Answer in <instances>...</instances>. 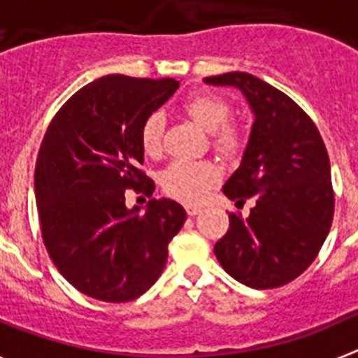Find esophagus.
<instances>
[{
    "label": "esophagus",
    "instance_id": "obj_1",
    "mask_svg": "<svg viewBox=\"0 0 358 358\" xmlns=\"http://www.w3.org/2000/svg\"><path fill=\"white\" fill-rule=\"evenodd\" d=\"M186 213L189 217H195V215L201 213V206H195V204H186Z\"/></svg>",
    "mask_w": 358,
    "mask_h": 358
}]
</instances>
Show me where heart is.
<instances>
[{
    "label": "heart",
    "instance_id": "b5f03b06",
    "mask_svg": "<svg viewBox=\"0 0 358 358\" xmlns=\"http://www.w3.org/2000/svg\"><path fill=\"white\" fill-rule=\"evenodd\" d=\"M189 118L211 132L215 152L224 157H238L248 145V129L231 122L233 107L226 98L211 93L194 94L185 102ZM164 118L161 113L145 116L140 127V143L145 156L157 157L163 152ZM161 188L166 195L182 202H201L220 181V169L211 161H173L161 173Z\"/></svg>",
    "mask_w": 358,
    "mask_h": 358
}]
</instances>
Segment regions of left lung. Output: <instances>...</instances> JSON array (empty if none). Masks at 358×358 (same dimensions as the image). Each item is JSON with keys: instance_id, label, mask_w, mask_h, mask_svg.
<instances>
[{"instance_id": "left-lung-1", "label": "left lung", "mask_w": 358, "mask_h": 358, "mask_svg": "<svg viewBox=\"0 0 358 358\" xmlns=\"http://www.w3.org/2000/svg\"><path fill=\"white\" fill-rule=\"evenodd\" d=\"M233 85L251 106L255 123L242 163L222 192L248 218L229 213L215 256L229 276L252 289H276L305 273L327 240L335 195L330 159L315 123L292 98L243 71L204 78Z\"/></svg>"}]
</instances>
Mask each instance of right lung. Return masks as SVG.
I'll list each match as a JSON object with an SVG mask.
<instances>
[{
    "instance_id": "add662e5",
    "label": "right lung",
    "mask_w": 358,
    "mask_h": 358,
    "mask_svg": "<svg viewBox=\"0 0 358 358\" xmlns=\"http://www.w3.org/2000/svg\"><path fill=\"white\" fill-rule=\"evenodd\" d=\"M177 87L173 78L107 75L73 94L44 134L36 163L43 242L85 296L125 303L147 292L185 224V208L170 199H152L145 213L125 206V189H156L140 169V127Z\"/></svg>"
}]
</instances>
